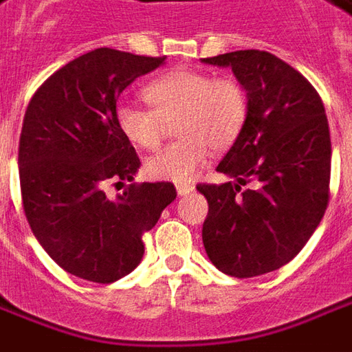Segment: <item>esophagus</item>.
I'll list each match as a JSON object with an SVG mask.
<instances>
[{
	"label": "esophagus",
	"mask_w": 352,
	"mask_h": 352,
	"mask_svg": "<svg viewBox=\"0 0 352 352\" xmlns=\"http://www.w3.org/2000/svg\"><path fill=\"white\" fill-rule=\"evenodd\" d=\"M195 190V185H190V183H181V185H177V192L181 196L190 195Z\"/></svg>",
	"instance_id": "esophagus-1"
}]
</instances>
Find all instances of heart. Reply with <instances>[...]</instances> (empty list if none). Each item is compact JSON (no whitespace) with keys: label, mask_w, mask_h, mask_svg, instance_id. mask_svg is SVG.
<instances>
[{"label":"heart","mask_w":352,"mask_h":352,"mask_svg":"<svg viewBox=\"0 0 352 352\" xmlns=\"http://www.w3.org/2000/svg\"><path fill=\"white\" fill-rule=\"evenodd\" d=\"M152 109L121 102L116 125L126 142L154 150L175 125L177 140L144 162L150 179L188 183L206 166L210 150L235 144L246 125L248 94L233 76H212L196 69H173L150 80L142 90Z\"/></svg>","instance_id":"obj_1"}]
</instances>
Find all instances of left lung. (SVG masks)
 <instances>
[{"label":"left lung","mask_w":352,"mask_h":352,"mask_svg":"<svg viewBox=\"0 0 352 352\" xmlns=\"http://www.w3.org/2000/svg\"><path fill=\"white\" fill-rule=\"evenodd\" d=\"M202 61L231 67L248 94L245 129L217 166L235 181L196 186L208 200L204 248L227 276H262L291 262L326 214V109L305 76L267 52L241 50Z\"/></svg>","instance_id":"8db88e82"}]
</instances>
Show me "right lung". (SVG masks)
Wrapping results in <instances>:
<instances>
[{
	"label": "right lung",
	"instance_id": "obj_1",
	"mask_svg": "<svg viewBox=\"0 0 352 352\" xmlns=\"http://www.w3.org/2000/svg\"><path fill=\"white\" fill-rule=\"evenodd\" d=\"M166 57L98 47L36 90L19 140V179L28 226L57 266L113 283L144 256L142 235L175 200L173 183H133L140 160L116 125L117 98ZM131 185L109 201L107 182Z\"/></svg>",
	"mask_w": 352,
	"mask_h": 352
}]
</instances>
